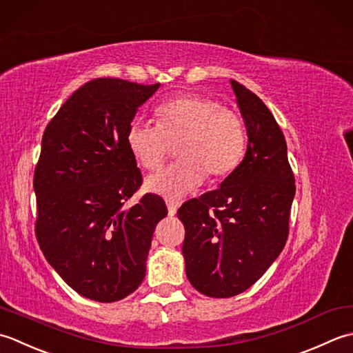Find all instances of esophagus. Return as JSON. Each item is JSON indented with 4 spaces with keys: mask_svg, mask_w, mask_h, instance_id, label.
I'll return each instance as SVG.
<instances>
[{
    "mask_svg": "<svg viewBox=\"0 0 353 353\" xmlns=\"http://www.w3.org/2000/svg\"><path fill=\"white\" fill-rule=\"evenodd\" d=\"M166 205H168V213H169V216H175V214H176V210H178V207H179V203H178V201H175V199H168V201H166Z\"/></svg>",
    "mask_w": 353,
    "mask_h": 353,
    "instance_id": "1",
    "label": "esophagus"
}]
</instances>
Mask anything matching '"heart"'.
I'll return each mask as SVG.
<instances>
[{"label": "heart", "instance_id": "heart-1", "mask_svg": "<svg viewBox=\"0 0 353 353\" xmlns=\"http://www.w3.org/2000/svg\"><path fill=\"white\" fill-rule=\"evenodd\" d=\"M157 125L132 120L126 145L140 168L157 170L178 143L181 160L146 179L148 190L169 199L195 192L207 174L225 176L239 166L247 148L242 119L218 100L183 94L155 110Z\"/></svg>", "mask_w": 353, "mask_h": 353}]
</instances>
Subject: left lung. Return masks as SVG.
I'll return each instance as SVG.
<instances>
[{
  "label": "left lung",
  "instance_id": "8db88e82",
  "mask_svg": "<svg viewBox=\"0 0 353 353\" xmlns=\"http://www.w3.org/2000/svg\"><path fill=\"white\" fill-rule=\"evenodd\" d=\"M247 129V152L216 190L178 210L192 286L207 297L243 292L263 276L288 239L296 184L282 129L261 99L230 81Z\"/></svg>",
  "mask_w": 353,
  "mask_h": 353
}]
</instances>
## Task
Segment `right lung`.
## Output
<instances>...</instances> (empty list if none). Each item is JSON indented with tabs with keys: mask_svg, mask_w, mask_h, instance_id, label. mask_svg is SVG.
Returning <instances> with one entry per match:
<instances>
[{
	"mask_svg": "<svg viewBox=\"0 0 353 353\" xmlns=\"http://www.w3.org/2000/svg\"><path fill=\"white\" fill-rule=\"evenodd\" d=\"M160 88L100 77L76 90L47 125L33 189L36 237L47 262L81 296L111 303L146 274V259L164 201L146 193L126 145L137 110Z\"/></svg>",
	"mask_w": 353,
	"mask_h": 353,
	"instance_id": "obj_1",
	"label": "right lung"
}]
</instances>
